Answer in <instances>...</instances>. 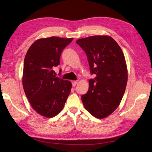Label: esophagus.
I'll return each mask as SVG.
<instances>
[{
    "label": "esophagus",
    "instance_id": "1",
    "mask_svg": "<svg viewBox=\"0 0 152 152\" xmlns=\"http://www.w3.org/2000/svg\"><path fill=\"white\" fill-rule=\"evenodd\" d=\"M77 83H78V81H72V86L75 87L77 85Z\"/></svg>",
    "mask_w": 152,
    "mask_h": 152
}]
</instances>
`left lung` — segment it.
I'll list each match as a JSON object with an SVG mask.
<instances>
[{
	"instance_id": "left-lung-1",
	"label": "left lung",
	"mask_w": 152,
	"mask_h": 152,
	"mask_svg": "<svg viewBox=\"0 0 152 152\" xmlns=\"http://www.w3.org/2000/svg\"><path fill=\"white\" fill-rule=\"evenodd\" d=\"M84 50L91 74L89 89L82 95L85 108L94 117H108L117 108L127 83L128 72L124 54L118 44L107 35H96L77 40Z\"/></svg>"
}]
</instances>
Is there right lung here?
Returning a JSON list of instances; mask_svg holds the SVG:
<instances>
[{"mask_svg":"<svg viewBox=\"0 0 152 152\" xmlns=\"http://www.w3.org/2000/svg\"><path fill=\"white\" fill-rule=\"evenodd\" d=\"M72 40L56 37L40 38L25 56L23 87L32 108L44 117L51 118L61 112L70 93L72 83L56 77L53 69L60 64L61 52Z\"/></svg>","mask_w":152,"mask_h":152,"instance_id":"obj_1","label":"right lung"}]
</instances>
